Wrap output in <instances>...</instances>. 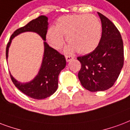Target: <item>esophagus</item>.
Masks as SVG:
<instances>
[{"label": "esophagus", "mask_w": 130, "mask_h": 130, "mask_svg": "<svg viewBox=\"0 0 130 130\" xmlns=\"http://www.w3.org/2000/svg\"><path fill=\"white\" fill-rule=\"evenodd\" d=\"M65 58H66V61H67V62H69V61H72V59L74 58V56H71V55H66V56H65Z\"/></svg>", "instance_id": "1"}]
</instances>
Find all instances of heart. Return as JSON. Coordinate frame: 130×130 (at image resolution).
<instances>
[{"mask_svg": "<svg viewBox=\"0 0 130 130\" xmlns=\"http://www.w3.org/2000/svg\"><path fill=\"white\" fill-rule=\"evenodd\" d=\"M66 38L69 43L67 52L76 51L88 54L98 47L102 35V24L100 20L92 14L68 15L59 18L56 26L47 30V42L54 49L62 47Z\"/></svg>", "mask_w": 130, "mask_h": 130, "instance_id": "1", "label": "heart"}]
</instances>
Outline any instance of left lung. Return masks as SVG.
<instances>
[{"label":"left lung","mask_w":130,"mask_h":130,"mask_svg":"<svg viewBox=\"0 0 130 130\" xmlns=\"http://www.w3.org/2000/svg\"><path fill=\"white\" fill-rule=\"evenodd\" d=\"M102 32L98 47L77 59L81 63L78 78L83 87L92 92L101 91L113 86L124 62L123 43L120 32L109 19L98 12Z\"/></svg>","instance_id":"obj_1"}]
</instances>
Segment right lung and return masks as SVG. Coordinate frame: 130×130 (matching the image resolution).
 Returning a JSON list of instances; mask_svg holds the SVG:
<instances>
[{
    "mask_svg": "<svg viewBox=\"0 0 130 130\" xmlns=\"http://www.w3.org/2000/svg\"><path fill=\"white\" fill-rule=\"evenodd\" d=\"M47 28V18L40 15L32 20L24 26L15 30L10 37L6 47V58L7 59L8 50L12 39L18 35L26 31L38 33L45 41ZM66 65L64 55L50 47L44 42V54L41 69L37 76L30 83L22 84L15 80L11 74L10 77L13 83L18 89L28 97L36 100H42L52 95L58 88V75Z\"/></svg>",
    "mask_w": 130,
    "mask_h": 130,
    "instance_id": "1",
    "label": "right lung"
}]
</instances>
